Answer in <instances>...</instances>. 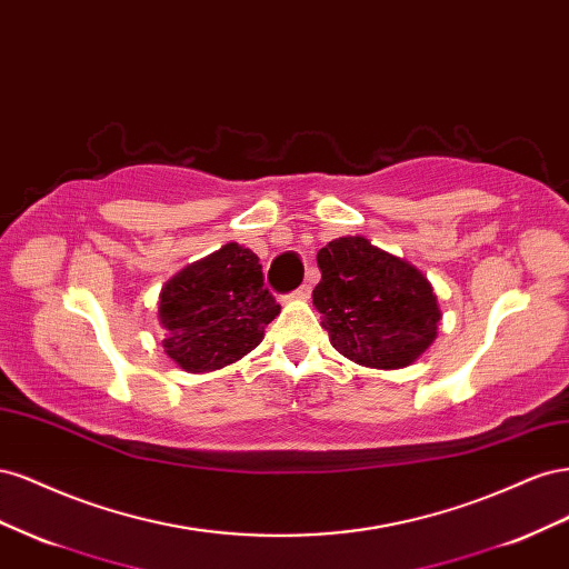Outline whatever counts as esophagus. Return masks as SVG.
<instances>
[{
  "instance_id": "esophagus-1",
  "label": "esophagus",
  "mask_w": 569,
  "mask_h": 569,
  "mask_svg": "<svg viewBox=\"0 0 569 569\" xmlns=\"http://www.w3.org/2000/svg\"><path fill=\"white\" fill-rule=\"evenodd\" d=\"M311 291H313L311 282H303L299 289H295V295H291V297H295V299H308V297H311Z\"/></svg>"
}]
</instances>
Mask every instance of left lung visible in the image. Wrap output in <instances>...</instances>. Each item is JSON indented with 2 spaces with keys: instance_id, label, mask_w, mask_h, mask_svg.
<instances>
[{
  "instance_id": "obj_1",
  "label": "left lung",
  "mask_w": 569,
  "mask_h": 569,
  "mask_svg": "<svg viewBox=\"0 0 569 569\" xmlns=\"http://www.w3.org/2000/svg\"><path fill=\"white\" fill-rule=\"evenodd\" d=\"M313 303L332 347L368 368L410 366L437 337L441 311L425 274L366 237L318 251Z\"/></svg>"
}]
</instances>
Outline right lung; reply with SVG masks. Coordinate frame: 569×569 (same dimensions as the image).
I'll return each instance as SVG.
<instances>
[{
    "mask_svg": "<svg viewBox=\"0 0 569 569\" xmlns=\"http://www.w3.org/2000/svg\"><path fill=\"white\" fill-rule=\"evenodd\" d=\"M278 313L258 256L230 242L163 287V351L187 372L216 370L256 349Z\"/></svg>",
    "mask_w": 569,
    "mask_h": 569,
    "instance_id": "1",
    "label": "right lung"
}]
</instances>
